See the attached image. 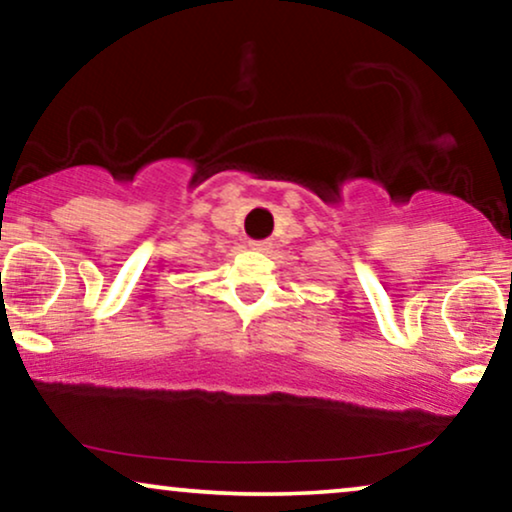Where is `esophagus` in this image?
I'll return each mask as SVG.
<instances>
[{
  "label": "esophagus",
  "instance_id": "esophagus-1",
  "mask_svg": "<svg viewBox=\"0 0 512 512\" xmlns=\"http://www.w3.org/2000/svg\"><path fill=\"white\" fill-rule=\"evenodd\" d=\"M249 247L256 249V251H268L272 247V242L270 240H251Z\"/></svg>",
  "mask_w": 512,
  "mask_h": 512
}]
</instances>
